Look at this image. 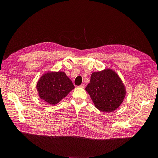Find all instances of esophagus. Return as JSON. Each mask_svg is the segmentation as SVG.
<instances>
[{"label":"esophagus","instance_id":"1","mask_svg":"<svg viewBox=\"0 0 158 158\" xmlns=\"http://www.w3.org/2000/svg\"><path fill=\"white\" fill-rule=\"evenodd\" d=\"M85 86V84H81V85H80V87H81V88H84Z\"/></svg>","mask_w":158,"mask_h":158}]
</instances>
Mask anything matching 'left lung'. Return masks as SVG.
I'll return each mask as SVG.
<instances>
[{
	"instance_id": "8db88e82",
	"label": "left lung",
	"mask_w": 158,
	"mask_h": 158,
	"mask_svg": "<svg viewBox=\"0 0 158 158\" xmlns=\"http://www.w3.org/2000/svg\"><path fill=\"white\" fill-rule=\"evenodd\" d=\"M96 108L102 112H112L122 103L126 89L118 75L106 69L94 72L85 88Z\"/></svg>"
}]
</instances>
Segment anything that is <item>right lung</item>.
Masks as SVG:
<instances>
[{
  "mask_svg": "<svg viewBox=\"0 0 158 158\" xmlns=\"http://www.w3.org/2000/svg\"><path fill=\"white\" fill-rule=\"evenodd\" d=\"M74 88L64 72H47L42 75L36 85L40 98L51 105L59 103Z\"/></svg>",
  "mask_w": 158,
  "mask_h": 158,
  "instance_id": "1",
  "label": "right lung"
}]
</instances>
